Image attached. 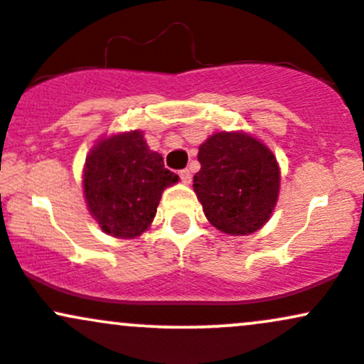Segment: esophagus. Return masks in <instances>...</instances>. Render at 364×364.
<instances>
[{
  "label": "esophagus",
  "instance_id": "34e87169",
  "mask_svg": "<svg viewBox=\"0 0 364 364\" xmlns=\"http://www.w3.org/2000/svg\"><path fill=\"white\" fill-rule=\"evenodd\" d=\"M181 178L183 183H191V178H193V175H191L189 170H182L181 171Z\"/></svg>",
  "mask_w": 364,
  "mask_h": 364
}]
</instances>
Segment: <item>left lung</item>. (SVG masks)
<instances>
[{
	"label": "left lung",
	"instance_id": "1",
	"mask_svg": "<svg viewBox=\"0 0 364 364\" xmlns=\"http://www.w3.org/2000/svg\"><path fill=\"white\" fill-rule=\"evenodd\" d=\"M201 170L194 193L213 228L248 236L264 228L276 208L281 170L276 156L246 132H217L199 146Z\"/></svg>",
	"mask_w": 364,
	"mask_h": 364
}]
</instances>
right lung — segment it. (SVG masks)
<instances>
[{"instance_id": "add662e5", "label": "right lung", "mask_w": 364, "mask_h": 364, "mask_svg": "<svg viewBox=\"0 0 364 364\" xmlns=\"http://www.w3.org/2000/svg\"><path fill=\"white\" fill-rule=\"evenodd\" d=\"M178 175L151 151L140 130L102 136L83 168V194L92 217L105 234L134 240L149 229L159 199Z\"/></svg>"}]
</instances>
